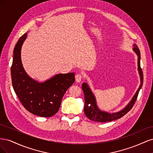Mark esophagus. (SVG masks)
I'll return each instance as SVG.
<instances>
[{
	"label": "esophagus",
	"instance_id": "obj_1",
	"mask_svg": "<svg viewBox=\"0 0 153 153\" xmlns=\"http://www.w3.org/2000/svg\"><path fill=\"white\" fill-rule=\"evenodd\" d=\"M82 75L81 74H76L75 75V80L76 82H80L82 80Z\"/></svg>",
	"mask_w": 153,
	"mask_h": 153
}]
</instances>
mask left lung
Returning a JSON list of instances; mask_svg holds the SVG:
<instances>
[{
    "label": "left lung",
    "instance_id": "left-lung-1",
    "mask_svg": "<svg viewBox=\"0 0 153 153\" xmlns=\"http://www.w3.org/2000/svg\"><path fill=\"white\" fill-rule=\"evenodd\" d=\"M133 50L138 55V69L139 71V74L140 76V81L141 84L138 88L135 96L131 100L129 104L125 107L123 110L120 112L110 114L108 112H105L101 111L96 105V99L94 94H92L90 88L88 86L86 83H83L82 84V90L84 91V96H85V105H84V112L86 116L92 121H96V122H101V123H105V122H110L114 121V120L118 119L122 117L125 114H126L129 110H130L135 104V101L137 99L138 95V92L140 91V89L143 85V72L142 68L140 67V50L138 48L137 45H134Z\"/></svg>",
    "mask_w": 153,
    "mask_h": 153
}]
</instances>
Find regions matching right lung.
Masks as SVG:
<instances>
[{"label": "right lung", "instance_id": "add662e5", "mask_svg": "<svg viewBox=\"0 0 153 153\" xmlns=\"http://www.w3.org/2000/svg\"><path fill=\"white\" fill-rule=\"evenodd\" d=\"M27 37L22 36L14 49L11 68L14 91L24 108L29 112L44 117H52L61 106L63 96L75 82V73L59 74L43 83L30 78L21 61V48Z\"/></svg>", "mask_w": 153, "mask_h": 153}]
</instances>
